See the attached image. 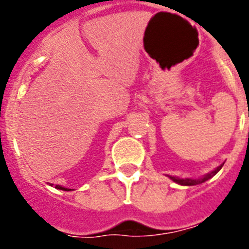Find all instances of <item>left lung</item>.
I'll list each match as a JSON object with an SVG mask.
<instances>
[{"mask_svg":"<svg viewBox=\"0 0 249 249\" xmlns=\"http://www.w3.org/2000/svg\"><path fill=\"white\" fill-rule=\"evenodd\" d=\"M222 166H224V163L220 164L219 167H216L213 171L209 172V173H206L205 176H203L201 178H179V177H174V176H169V174H166L167 177L169 178V179L173 180L174 183H177V184L179 185H184V187H192V185H198V184H201V183L206 182V180H209L210 178H213V176H215L217 172L220 171V169L222 168Z\"/></svg>","mask_w":249,"mask_h":249,"instance_id":"obj_1","label":"left lung"}]
</instances>
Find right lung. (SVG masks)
I'll return each instance as SVG.
<instances>
[{"label": "right lung", "mask_w": 249, "mask_h": 249, "mask_svg": "<svg viewBox=\"0 0 249 249\" xmlns=\"http://www.w3.org/2000/svg\"><path fill=\"white\" fill-rule=\"evenodd\" d=\"M53 185V184H51ZM55 188L56 189H60V190H65V192H70L71 189H69V188H65V187H61V185H55Z\"/></svg>", "instance_id": "obj_1"}]
</instances>
